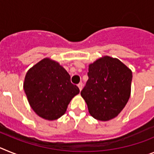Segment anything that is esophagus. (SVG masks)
I'll return each instance as SVG.
<instances>
[{
	"instance_id": "1",
	"label": "esophagus",
	"mask_w": 154,
	"mask_h": 154,
	"mask_svg": "<svg viewBox=\"0 0 154 154\" xmlns=\"http://www.w3.org/2000/svg\"><path fill=\"white\" fill-rule=\"evenodd\" d=\"M77 86H78V88H79V89H80V91H81V90H82V88H83V83L82 82H80L78 84V85H77Z\"/></svg>"
}]
</instances>
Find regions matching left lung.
<instances>
[{
	"label": "left lung",
	"instance_id": "8db88e82",
	"mask_svg": "<svg viewBox=\"0 0 154 154\" xmlns=\"http://www.w3.org/2000/svg\"><path fill=\"white\" fill-rule=\"evenodd\" d=\"M88 76L81 94L91 116L100 121L116 118L130 97L131 69L119 60L105 56L89 65Z\"/></svg>",
	"mask_w": 154,
	"mask_h": 154
}]
</instances>
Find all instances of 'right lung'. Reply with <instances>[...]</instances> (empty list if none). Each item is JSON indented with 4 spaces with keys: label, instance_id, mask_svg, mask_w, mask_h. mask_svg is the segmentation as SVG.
I'll return each instance as SVG.
<instances>
[{
    "label": "right lung",
    "instance_id": "obj_1",
    "mask_svg": "<svg viewBox=\"0 0 154 154\" xmlns=\"http://www.w3.org/2000/svg\"><path fill=\"white\" fill-rule=\"evenodd\" d=\"M24 91L31 108L44 119L56 120L65 114L69 101L78 94V87L60 63L45 58L28 70Z\"/></svg>",
    "mask_w": 154,
    "mask_h": 154
}]
</instances>
